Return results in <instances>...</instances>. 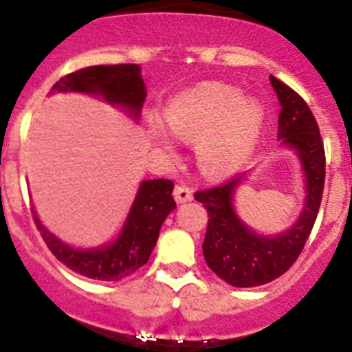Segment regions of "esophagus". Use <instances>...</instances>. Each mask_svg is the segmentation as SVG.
I'll list each match as a JSON object with an SVG mask.
<instances>
[{
  "label": "esophagus",
  "instance_id": "34e87169",
  "mask_svg": "<svg viewBox=\"0 0 352 352\" xmlns=\"http://www.w3.org/2000/svg\"><path fill=\"white\" fill-rule=\"evenodd\" d=\"M173 194H174V199H176L178 203H186V201H192V197H194V195H192L190 188H188V186H185V185L174 186Z\"/></svg>",
  "mask_w": 352,
  "mask_h": 352
}]
</instances>
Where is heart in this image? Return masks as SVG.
<instances>
[{"mask_svg":"<svg viewBox=\"0 0 352 352\" xmlns=\"http://www.w3.org/2000/svg\"><path fill=\"white\" fill-rule=\"evenodd\" d=\"M166 125L182 141L197 142V160L208 174H227L238 169L257 144L263 109L243 102L232 86L208 82L169 102ZM157 138L169 144L160 129Z\"/></svg>","mask_w":352,"mask_h":352,"instance_id":"heart-1","label":"heart"}]
</instances>
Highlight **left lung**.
Returning a JSON list of instances; mask_svg holds the SVG:
<instances>
[{
    "label": "left lung",
    "instance_id": "obj_1",
    "mask_svg": "<svg viewBox=\"0 0 352 352\" xmlns=\"http://www.w3.org/2000/svg\"><path fill=\"white\" fill-rule=\"evenodd\" d=\"M280 100L278 139L298 151L307 176V203L298 222L275 238L257 236L239 222L232 194L243 174L194 197L208 211L203 252L208 268L234 287H256L284 275L296 263L316 223L324 190L326 157L321 132L307 102L282 80L270 76Z\"/></svg>",
    "mask_w": 352,
    "mask_h": 352
}]
</instances>
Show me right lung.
Returning <instances> with one entry per match:
<instances>
[{
    "instance_id": "1",
    "label": "right lung",
    "mask_w": 352,
    "mask_h": 352,
    "mask_svg": "<svg viewBox=\"0 0 352 352\" xmlns=\"http://www.w3.org/2000/svg\"><path fill=\"white\" fill-rule=\"evenodd\" d=\"M80 91L98 93L111 104L123 105L139 116L146 98L141 67L125 65H96L67 74L54 84L49 93ZM174 183L170 179L142 182L133 201L125 227L114 243L95 250H74L45 229L33 213L36 229L49 250L72 272L93 280L118 282L144 266L157 245L158 232L167 214L176 208L173 199Z\"/></svg>"
}]
</instances>
